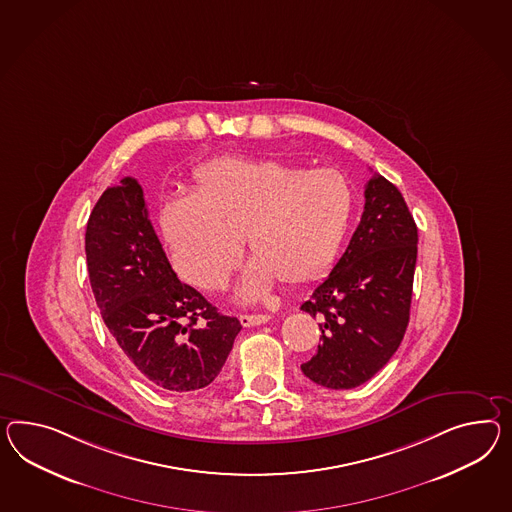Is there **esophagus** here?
I'll list each match as a JSON object with an SVG mask.
<instances>
[{
  "label": "esophagus",
  "mask_w": 512,
  "mask_h": 512,
  "mask_svg": "<svg viewBox=\"0 0 512 512\" xmlns=\"http://www.w3.org/2000/svg\"><path fill=\"white\" fill-rule=\"evenodd\" d=\"M271 317L267 314H243L239 315V321L243 327H258V325H265Z\"/></svg>",
  "instance_id": "obj_1"
}]
</instances>
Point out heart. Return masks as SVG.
<instances>
[{"label": "heart", "instance_id": "1", "mask_svg": "<svg viewBox=\"0 0 512 512\" xmlns=\"http://www.w3.org/2000/svg\"><path fill=\"white\" fill-rule=\"evenodd\" d=\"M351 208V185L336 169L224 156L195 172L193 195L167 202L161 221L178 271L204 291L226 286L243 237L254 262L241 297L254 299L275 278L301 286L321 275L338 252Z\"/></svg>", "mask_w": 512, "mask_h": 512}]
</instances>
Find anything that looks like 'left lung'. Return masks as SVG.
Here are the masks:
<instances>
[{"label": "left lung", "instance_id": "1", "mask_svg": "<svg viewBox=\"0 0 512 512\" xmlns=\"http://www.w3.org/2000/svg\"><path fill=\"white\" fill-rule=\"evenodd\" d=\"M360 224L302 312L319 317L321 345L302 373L330 390H351L388 364L407 332L418 226L399 189L375 174Z\"/></svg>", "mask_w": 512, "mask_h": 512}]
</instances>
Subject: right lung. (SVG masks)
<instances>
[{
  "label": "right lung",
  "mask_w": 512,
  "mask_h": 512,
  "mask_svg": "<svg viewBox=\"0 0 512 512\" xmlns=\"http://www.w3.org/2000/svg\"><path fill=\"white\" fill-rule=\"evenodd\" d=\"M85 254L94 299L126 362L174 394L211 384L241 323L178 280L135 178L107 187L96 202Z\"/></svg>",
  "instance_id": "right-lung-1"
}]
</instances>
